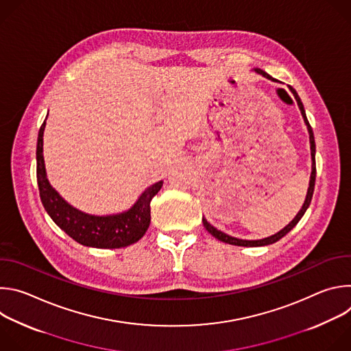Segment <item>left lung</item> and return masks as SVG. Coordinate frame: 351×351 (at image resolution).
<instances>
[{
  "label": "left lung",
  "mask_w": 351,
  "mask_h": 351,
  "mask_svg": "<svg viewBox=\"0 0 351 351\" xmlns=\"http://www.w3.org/2000/svg\"><path fill=\"white\" fill-rule=\"evenodd\" d=\"M254 71H256L258 75H263L264 77H267V79H269V80H272V82H276L272 76H269V75H268L267 72H264L263 69L256 68ZM289 88H290V91L293 93V95H294V98H295L297 106H298V108H300V112H302V115H303L304 123L307 125V130H308V134H310V148H311V161H313V164H311V176H310V183H308V190H307V195H306V199H304V204H303L302 208H300V211L297 213V215L291 219V222H289L283 229H280L278 233H275V234H272V236H268V237H264V239H260V240H243V239H237V237L229 236V234H226V233L218 230L217 228H214V226L203 217V225H204V228H206L215 239H218V240H221V241H223V243L233 244V245H243V247H258V245L272 244V243L278 241L279 239H282L285 234H287V233L298 223V221L303 218L304 213L307 211V208H308L310 204H311V198H313L314 187H315V176H317V168H315V140H314V133H313V129H311V126H310V123H308V119H307L306 110H304V106H303V103H302V99H300L298 94L295 93V90H294L291 86H289Z\"/></svg>",
  "instance_id": "obj_1"
}]
</instances>
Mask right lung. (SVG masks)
<instances>
[{
    "label": "right lung",
    "instance_id": "obj_1",
    "mask_svg": "<svg viewBox=\"0 0 351 351\" xmlns=\"http://www.w3.org/2000/svg\"><path fill=\"white\" fill-rule=\"evenodd\" d=\"M44 128L45 121L38 130L36 160L40 198L47 214L68 236L86 247L122 248L138 241L152 221L149 203L161 190L164 182L160 180L147 187L136 199V203L123 213L111 215L86 214L66 203L47 179L43 156Z\"/></svg>",
    "mask_w": 351,
    "mask_h": 351
}]
</instances>
